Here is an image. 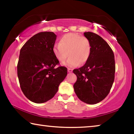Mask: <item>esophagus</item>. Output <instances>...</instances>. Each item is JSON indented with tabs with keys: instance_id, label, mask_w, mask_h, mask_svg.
<instances>
[{
	"instance_id": "34e87169",
	"label": "esophagus",
	"mask_w": 134,
	"mask_h": 134,
	"mask_svg": "<svg viewBox=\"0 0 134 134\" xmlns=\"http://www.w3.org/2000/svg\"><path fill=\"white\" fill-rule=\"evenodd\" d=\"M72 71V70L71 69H70V68H68V72H71Z\"/></svg>"
}]
</instances>
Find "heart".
<instances>
[{
    "mask_svg": "<svg viewBox=\"0 0 134 134\" xmlns=\"http://www.w3.org/2000/svg\"><path fill=\"white\" fill-rule=\"evenodd\" d=\"M53 53L59 62L63 63L70 57L64 65L74 67L83 64L90 56L91 46L88 39L77 33H68L60 38L59 44L54 45Z\"/></svg>",
    "mask_w": 134,
    "mask_h": 134,
    "instance_id": "1",
    "label": "heart"
}]
</instances>
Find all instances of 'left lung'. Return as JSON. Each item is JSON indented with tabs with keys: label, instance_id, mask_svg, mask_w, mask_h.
Wrapping results in <instances>:
<instances>
[{
	"label": "left lung",
	"instance_id": "left-lung-1",
	"mask_svg": "<svg viewBox=\"0 0 134 134\" xmlns=\"http://www.w3.org/2000/svg\"><path fill=\"white\" fill-rule=\"evenodd\" d=\"M89 41L91 51L85 64L73 72L77 81L73 86L78 98L83 102L94 105L108 96L114 81V54L109 45L96 34L84 33Z\"/></svg>",
	"mask_w": 134,
	"mask_h": 134
}]
</instances>
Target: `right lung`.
<instances>
[{
	"mask_svg": "<svg viewBox=\"0 0 134 134\" xmlns=\"http://www.w3.org/2000/svg\"><path fill=\"white\" fill-rule=\"evenodd\" d=\"M57 35L53 32L38 33L26 42L20 51L17 73L21 90L36 103L53 98L67 74L53 53Z\"/></svg>",
	"mask_w": 134,
	"mask_h": 134,
	"instance_id": "add662e5",
	"label": "right lung"
}]
</instances>
